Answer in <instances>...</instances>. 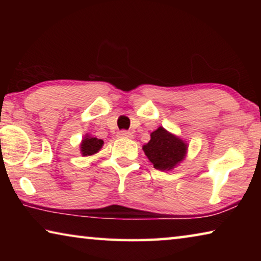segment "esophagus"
Instances as JSON below:
<instances>
[{"label":"esophagus","mask_w":261,"mask_h":261,"mask_svg":"<svg viewBox=\"0 0 261 261\" xmlns=\"http://www.w3.org/2000/svg\"><path fill=\"white\" fill-rule=\"evenodd\" d=\"M118 137H121V138H132V137H134V135H132L130 131L122 130V131L118 132Z\"/></svg>","instance_id":"esophagus-1"}]
</instances>
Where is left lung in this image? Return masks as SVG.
<instances>
[{
    "mask_svg": "<svg viewBox=\"0 0 261 261\" xmlns=\"http://www.w3.org/2000/svg\"><path fill=\"white\" fill-rule=\"evenodd\" d=\"M187 144L163 127L151 134V140L144 145V152L155 169L170 170L180 162L187 153Z\"/></svg>",
    "mask_w": 261,
    "mask_h": 261,
    "instance_id": "left-lung-1",
    "label": "left lung"
}]
</instances>
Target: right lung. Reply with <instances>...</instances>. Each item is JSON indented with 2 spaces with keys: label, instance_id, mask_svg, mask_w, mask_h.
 Segmentation results:
<instances>
[{
  "label": "right lung",
  "instance_id": "add662e5",
  "mask_svg": "<svg viewBox=\"0 0 261 261\" xmlns=\"http://www.w3.org/2000/svg\"><path fill=\"white\" fill-rule=\"evenodd\" d=\"M103 140L94 138V137H85L81 145V151L84 156L92 155V154H95L99 152V149L102 147Z\"/></svg>",
  "mask_w": 261,
  "mask_h": 261
}]
</instances>
